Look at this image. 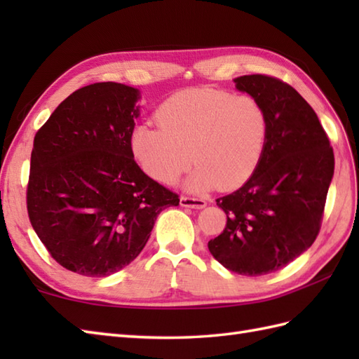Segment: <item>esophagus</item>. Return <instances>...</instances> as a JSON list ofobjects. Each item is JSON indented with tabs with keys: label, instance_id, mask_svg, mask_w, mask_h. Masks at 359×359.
<instances>
[{
	"label": "esophagus",
	"instance_id": "esophagus-1",
	"mask_svg": "<svg viewBox=\"0 0 359 359\" xmlns=\"http://www.w3.org/2000/svg\"><path fill=\"white\" fill-rule=\"evenodd\" d=\"M180 205H182V207H185V208H197V210H201V208L205 207V205H207V202H205L203 199H199V197L182 196L180 197Z\"/></svg>",
	"mask_w": 359,
	"mask_h": 359
}]
</instances>
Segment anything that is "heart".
Listing matches in <instances>:
<instances>
[{"mask_svg": "<svg viewBox=\"0 0 359 359\" xmlns=\"http://www.w3.org/2000/svg\"><path fill=\"white\" fill-rule=\"evenodd\" d=\"M156 118L160 128L140 125L131 134L137 163L171 185L193 157L197 165L187 184L193 191L231 189L247 182L261 160L269 128L255 97L212 88L179 90L158 106Z\"/></svg>", "mask_w": 359, "mask_h": 359, "instance_id": "1", "label": "heart"}]
</instances>
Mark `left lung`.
<instances>
[{"instance_id": "left-lung-1", "label": "left lung", "mask_w": 359, "mask_h": 359, "mask_svg": "<svg viewBox=\"0 0 359 359\" xmlns=\"http://www.w3.org/2000/svg\"><path fill=\"white\" fill-rule=\"evenodd\" d=\"M234 83L262 104L269 128L251 177L238 191L216 199L226 225L208 248L230 271L262 276L315 242L334 156L316 112L296 89L262 74L242 75Z\"/></svg>"}]
</instances>
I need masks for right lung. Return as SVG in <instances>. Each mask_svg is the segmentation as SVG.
Wrapping results in <instances>:
<instances>
[{
    "label": "right lung",
    "mask_w": 359,
    "mask_h": 359,
    "mask_svg": "<svg viewBox=\"0 0 359 359\" xmlns=\"http://www.w3.org/2000/svg\"><path fill=\"white\" fill-rule=\"evenodd\" d=\"M139 89L104 81L75 90L38 129L27 215L49 255L104 278L140 255L157 216L179 196L144 174L131 149Z\"/></svg>",
    "instance_id": "right-lung-1"
}]
</instances>
